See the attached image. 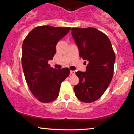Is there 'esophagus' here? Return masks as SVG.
Instances as JSON below:
<instances>
[{
  "label": "esophagus",
  "mask_w": 134,
  "mask_h": 134,
  "mask_svg": "<svg viewBox=\"0 0 134 134\" xmlns=\"http://www.w3.org/2000/svg\"><path fill=\"white\" fill-rule=\"evenodd\" d=\"M70 74L74 75L75 74V71H74V70H70Z\"/></svg>",
  "instance_id": "esophagus-1"
}]
</instances>
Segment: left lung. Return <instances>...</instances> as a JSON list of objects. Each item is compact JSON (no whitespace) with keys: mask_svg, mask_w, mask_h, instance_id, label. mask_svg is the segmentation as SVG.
<instances>
[{"mask_svg":"<svg viewBox=\"0 0 134 134\" xmlns=\"http://www.w3.org/2000/svg\"><path fill=\"white\" fill-rule=\"evenodd\" d=\"M80 57L87 62L86 72L77 71L79 82L74 87L78 99L91 103L99 99L111 81L115 55L107 35L94 27L72 28Z\"/></svg>","mask_w":134,"mask_h":134,"instance_id":"8db88e82","label":"left lung"}]
</instances>
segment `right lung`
<instances>
[{
    "instance_id": "add662e5",
    "label": "right lung",
    "mask_w": 134,
    "mask_h": 134,
    "mask_svg": "<svg viewBox=\"0 0 134 134\" xmlns=\"http://www.w3.org/2000/svg\"><path fill=\"white\" fill-rule=\"evenodd\" d=\"M70 27L41 26L34 28L23 43L22 66L27 86L32 94L42 103H50L58 96L61 83L70 70L50 67L56 45L70 31Z\"/></svg>"
}]
</instances>
